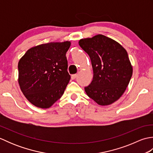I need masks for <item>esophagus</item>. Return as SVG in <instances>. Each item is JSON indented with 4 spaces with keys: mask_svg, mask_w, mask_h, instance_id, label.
Here are the masks:
<instances>
[{
    "mask_svg": "<svg viewBox=\"0 0 153 153\" xmlns=\"http://www.w3.org/2000/svg\"><path fill=\"white\" fill-rule=\"evenodd\" d=\"M77 74H73V75H71V79H75L77 77Z\"/></svg>",
    "mask_w": 153,
    "mask_h": 153,
    "instance_id": "esophagus-1",
    "label": "esophagus"
}]
</instances>
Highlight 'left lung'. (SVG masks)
Masks as SVG:
<instances>
[{"label": "left lung", "instance_id": "left-lung-1", "mask_svg": "<svg viewBox=\"0 0 153 153\" xmlns=\"http://www.w3.org/2000/svg\"><path fill=\"white\" fill-rule=\"evenodd\" d=\"M79 46L88 54L93 78L85 91L99 105H108L124 93L133 69L126 49L118 42L102 35L82 39Z\"/></svg>", "mask_w": 153, "mask_h": 153}]
</instances>
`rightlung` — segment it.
<instances>
[{
	"label": "right lung",
	"mask_w": 153,
	"mask_h": 153,
	"mask_svg": "<svg viewBox=\"0 0 153 153\" xmlns=\"http://www.w3.org/2000/svg\"><path fill=\"white\" fill-rule=\"evenodd\" d=\"M70 42L42 44L29 49L18 62L23 94L35 106L48 108L61 98L70 79L66 52Z\"/></svg>",
	"instance_id": "right-lung-1"
}]
</instances>
